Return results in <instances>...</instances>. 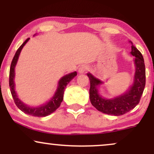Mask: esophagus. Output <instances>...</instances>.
Wrapping results in <instances>:
<instances>
[{"instance_id": "1", "label": "esophagus", "mask_w": 154, "mask_h": 154, "mask_svg": "<svg viewBox=\"0 0 154 154\" xmlns=\"http://www.w3.org/2000/svg\"><path fill=\"white\" fill-rule=\"evenodd\" d=\"M89 69V67H88L87 65H82V66H79V69H78V72L79 74H83L85 73Z\"/></svg>"}]
</instances>
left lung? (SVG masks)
Wrapping results in <instances>:
<instances>
[{"label":"left lung","instance_id":"left-lung-1","mask_svg":"<svg viewBox=\"0 0 154 154\" xmlns=\"http://www.w3.org/2000/svg\"><path fill=\"white\" fill-rule=\"evenodd\" d=\"M131 43L132 44V42ZM131 54L135 57L134 60L135 64L134 82L125 94L111 99L103 98L98 93V86L103 82L91 73L87 74L91 82L90 99L92 105L97 110L110 115L120 116L129 112L139 103L146 85V68L142 54L133 45H132Z\"/></svg>","mask_w":154,"mask_h":154}]
</instances>
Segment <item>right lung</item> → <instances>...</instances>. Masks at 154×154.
<instances>
[{"instance_id": "right-lung-1", "label": "right lung", "mask_w": 154, "mask_h": 154, "mask_svg": "<svg viewBox=\"0 0 154 154\" xmlns=\"http://www.w3.org/2000/svg\"><path fill=\"white\" fill-rule=\"evenodd\" d=\"M29 38H27L24 43H22V45L19 48L18 50L17 51L16 54L14 56L13 60L11 61V64L10 67V72H9V87H10V91L11 93L12 97H13L14 100L15 104L17 105V106L20 109L21 111H23L24 113H25L26 114H29V115L33 116H38V117H43V116H46L49 114H52L53 112H54L56 109H58L61 105V103L63 100V92H64V89L66 88L69 82L72 80L74 77L77 75V72H74L72 73L69 74V75H65L64 77H63L62 78L59 80V85H58V88L56 90V93L51 99L49 100L48 103L43 105L40 106L38 107H29L28 106H26V104H24L22 101H21L20 99H19L18 96H17V93H16L15 89H14V69L17 64V61H18L19 54H20L21 51L23 48V47L24 46V45L27 43V41L29 40Z\"/></svg>"}]
</instances>
